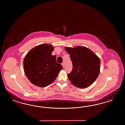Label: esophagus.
I'll return each instance as SVG.
<instances>
[{
	"label": "esophagus",
	"mask_w": 125,
	"mask_h": 125,
	"mask_svg": "<svg viewBox=\"0 0 125 125\" xmlns=\"http://www.w3.org/2000/svg\"><path fill=\"white\" fill-rule=\"evenodd\" d=\"M62 64V66H63V68H64V63H62V64Z\"/></svg>",
	"instance_id": "obj_1"
}]
</instances>
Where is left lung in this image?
Segmentation results:
<instances>
[{"label": "left lung", "mask_w": 125, "mask_h": 125, "mask_svg": "<svg viewBox=\"0 0 125 125\" xmlns=\"http://www.w3.org/2000/svg\"><path fill=\"white\" fill-rule=\"evenodd\" d=\"M70 55L73 69L68 74L71 83L79 88L91 85L100 73V60L97 55L85 46L65 47Z\"/></svg>", "instance_id": "1"}]
</instances>
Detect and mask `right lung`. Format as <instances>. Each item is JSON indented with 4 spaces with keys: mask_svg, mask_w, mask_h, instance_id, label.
<instances>
[{
    "mask_svg": "<svg viewBox=\"0 0 125 125\" xmlns=\"http://www.w3.org/2000/svg\"><path fill=\"white\" fill-rule=\"evenodd\" d=\"M54 47L49 44H41L31 49L23 61L25 75L34 85L45 87L55 81L63 69L57 63L55 55H52Z\"/></svg>",
    "mask_w": 125,
    "mask_h": 125,
    "instance_id": "add662e5",
    "label": "right lung"
}]
</instances>
